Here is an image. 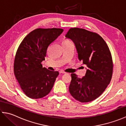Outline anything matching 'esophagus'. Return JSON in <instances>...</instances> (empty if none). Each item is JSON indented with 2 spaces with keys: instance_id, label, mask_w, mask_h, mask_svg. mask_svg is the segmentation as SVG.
<instances>
[{
  "instance_id": "obj_1",
  "label": "esophagus",
  "mask_w": 126,
  "mask_h": 126,
  "mask_svg": "<svg viewBox=\"0 0 126 126\" xmlns=\"http://www.w3.org/2000/svg\"><path fill=\"white\" fill-rule=\"evenodd\" d=\"M60 74H66L65 72L63 71V70H61V71H60Z\"/></svg>"
}]
</instances>
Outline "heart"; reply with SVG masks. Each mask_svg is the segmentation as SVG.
I'll return each instance as SVG.
<instances>
[{
	"instance_id": "1",
	"label": "heart",
	"mask_w": 126,
	"mask_h": 126,
	"mask_svg": "<svg viewBox=\"0 0 126 126\" xmlns=\"http://www.w3.org/2000/svg\"><path fill=\"white\" fill-rule=\"evenodd\" d=\"M69 42H71L68 39H66V38L64 39L63 41V43H69Z\"/></svg>"
}]
</instances>
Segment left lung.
I'll return each instance as SVG.
<instances>
[{
  "mask_svg": "<svg viewBox=\"0 0 126 126\" xmlns=\"http://www.w3.org/2000/svg\"><path fill=\"white\" fill-rule=\"evenodd\" d=\"M65 37L73 41L79 60L87 66L82 79L71 74L69 92L81 102L92 101L103 93L111 81L113 64L110 50L99 34L84 29L71 28Z\"/></svg>",
  "mask_w": 126,
  "mask_h": 126,
  "instance_id": "left-lung-1",
  "label": "left lung"
}]
</instances>
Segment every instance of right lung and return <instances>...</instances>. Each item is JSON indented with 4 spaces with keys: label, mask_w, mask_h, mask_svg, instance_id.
Returning a JSON list of instances; mask_svg holds the SVG:
<instances>
[{
    "label": "right lung",
    "mask_w": 126,
    "mask_h": 126,
    "mask_svg": "<svg viewBox=\"0 0 126 126\" xmlns=\"http://www.w3.org/2000/svg\"><path fill=\"white\" fill-rule=\"evenodd\" d=\"M62 29H37L26 36L19 46L14 61L16 78L25 94L37 99L52 89L58 71L43 68L48 47L63 32Z\"/></svg>",
    "instance_id": "right-lung-1"
}]
</instances>
